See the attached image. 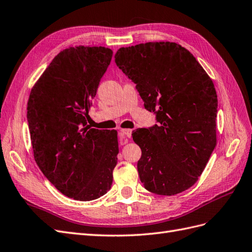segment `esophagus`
Wrapping results in <instances>:
<instances>
[{"label":"esophagus","instance_id":"34e87169","mask_svg":"<svg viewBox=\"0 0 252 252\" xmlns=\"http://www.w3.org/2000/svg\"><path fill=\"white\" fill-rule=\"evenodd\" d=\"M131 132H132V130L131 129H121V131H120V139L123 141V140H125V139H127V138H130L131 136ZM126 142V141H125Z\"/></svg>","mask_w":252,"mask_h":252}]
</instances>
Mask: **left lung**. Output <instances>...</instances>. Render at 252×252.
<instances>
[{"label": "left lung", "instance_id": "left-lung-1", "mask_svg": "<svg viewBox=\"0 0 252 252\" xmlns=\"http://www.w3.org/2000/svg\"><path fill=\"white\" fill-rule=\"evenodd\" d=\"M114 59L158 122L132 133L142 150L141 182L159 195L184 191L199 179L217 145L215 85L191 53L177 43L122 47Z\"/></svg>", "mask_w": 252, "mask_h": 252}]
</instances>
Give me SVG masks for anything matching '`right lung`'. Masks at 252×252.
I'll return each instance as SVG.
<instances>
[{
  "label": "right lung",
  "mask_w": 252,
  "mask_h": 252,
  "mask_svg": "<svg viewBox=\"0 0 252 252\" xmlns=\"http://www.w3.org/2000/svg\"><path fill=\"white\" fill-rule=\"evenodd\" d=\"M111 58L112 50L101 46L61 51L35 83L27 104L37 166L60 192L78 201L107 192L118 162L117 131L87 125L91 100Z\"/></svg>",
  "instance_id": "right-lung-1"
}]
</instances>
